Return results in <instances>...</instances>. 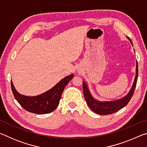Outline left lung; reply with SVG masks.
Returning <instances> with one entry per match:
<instances>
[{
	"label": "left lung",
	"mask_w": 147,
	"mask_h": 147,
	"mask_svg": "<svg viewBox=\"0 0 147 147\" xmlns=\"http://www.w3.org/2000/svg\"><path fill=\"white\" fill-rule=\"evenodd\" d=\"M126 38L128 39V40L132 44L131 39L128 37H126ZM136 76L134 81V84L132 86H131L130 91L128 92V93L123 98L112 101H100L94 98L93 96L91 94L90 91H89V89L86 82L85 81H83V91L84 97H85V100L88 106L94 113L102 115H109V114L117 112L119 109L124 108V106L127 105L129 101L130 100V99L132 97L134 94V90H135L137 80H138V61H136Z\"/></svg>",
	"instance_id": "1"
}]
</instances>
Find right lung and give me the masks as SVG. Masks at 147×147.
Masks as SVG:
<instances>
[{
	"label": "right lung",
	"instance_id": "right-lung-1",
	"mask_svg": "<svg viewBox=\"0 0 147 147\" xmlns=\"http://www.w3.org/2000/svg\"><path fill=\"white\" fill-rule=\"evenodd\" d=\"M74 77L71 74L61 80L53 88L37 96H29L20 94L11 81V90L17 101L24 109L36 114L51 113L57 108L65 86Z\"/></svg>",
	"mask_w": 147,
	"mask_h": 147
}]
</instances>
